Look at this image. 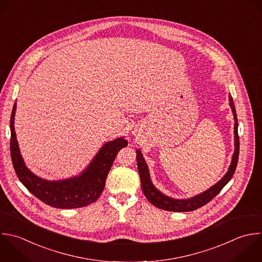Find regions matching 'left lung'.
I'll return each mask as SVG.
<instances>
[{"label": "left lung", "instance_id": "obj_1", "mask_svg": "<svg viewBox=\"0 0 262 262\" xmlns=\"http://www.w3.org/2000/svg\"><path fill=\"white\" fill-rule=\"evenodd\" d=\"M229 105L232 110V114L234 118V154L232 156L231 164L229 166L227 173L223 176V178L220 181H218L215 185L210 187L208 190L204 191L203 193H200L187 200H175L163 194L152 185L151 180L149 178V172H148L146 163L142 157V154L139 149L136 150L137 167H138V172L140 176L142 191L146 196V199L154 206L166 211H173V212H188V211L196 210L203 207L204 205H206L207 203H209L213 198H215L221 191V189L226 185V183L231 179L237 165L238 151H239V139L237 134V118L235 114V107L233 104L232 97L230 95H229Z\"/></svg>", "mask_w": 262, "mask_h": 262}]
</instances>
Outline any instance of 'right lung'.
<instances>
[{
    "label": "right lung",
    "mask_w": 262,
    "mask_h": 262,
    "mask_svg": "<svg viewBox=\"0 0 262 262\" xmlns=\"http://www.w3.org/2000/svg\"><path fill=\"white\" fill-rule=\"evenodd\" d=\"M15 110L16 103L10 119V151L14 170L21 183L35 196L54 208L74 209L94 203L102 193L113 162L119 150L127 145V140L117 138L104 144L88 168L77 177L60 181L44 180L33 174L21 158L14 131Z\"/></svg>",
    "instance_id": "add662e5"
}]
</instances>
